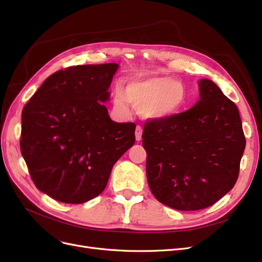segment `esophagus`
<instances>
[{
  "label": "esophagus",
  "instance_id": "esophagus-1",
  "mask_svg": "<svg viewBox=\"0 0 262 262\" xmlns=\"http://www.w3.org/2000/svg\"><path fill=\"white\" fill-rule=\"evenodd\" d=\"M142 132H143V130H142L141 126L137 125V128H136V139H137V141H140L142 139Z\"/></svg>",
  "mask_w": 262,
  "mask_h": 262
}]
</instances>
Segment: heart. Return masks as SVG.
Segmentation results:
<instances>
[{
    "mask_svg": "<svg viewBox=\"0 0 262 262\" xmlns=\"http://www.w3.org/2000/svg\"><path fill=\"white\" fill-rule=\"evenodd\" d=\"M187 98L186 90L180 82L168 76H142L133 78L125 91L118 89L115 105L121 112H128V101L141 109L149 119H167L176 115Z\"/></svg>",
    "mask_w": 262,
    "mask_h": 262,
    "instance_id": "b5f03b06",
    "label": "heart"
}]
</instances>
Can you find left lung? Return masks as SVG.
<instances>
[{
  "label": "left lung",
  "instance_id": "8db88e82",
  "mask_svg": "<svg viewBox=\"0 0 262 262\" xmlns=\"http://www.w3.org/2000/svg\"><path fill=\"white\" fill-rule=\"evenodd\" d=\"M200 99L167 119H149L142 144L150 191L179 211L209 208L232 190L246 146L238 108L207 78Z\"/></svg>",
  "mask_w": 262,
  "mask_h": 262
}]
</instances>
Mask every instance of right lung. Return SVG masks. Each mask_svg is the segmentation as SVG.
<instances>
[{
  "label": "right lung",
  "instance_id": "1",
  "mask_svg": "<svg viewBox=\"0 0 262 262\" xmlns=\"http://www.w3.org/2000/svg\"><path fill=\"white\" fill-rule=\"evenodd\" d=\"M118 67L60 70L23 109L21 155L35 186L54 200L78 204L100 194L116 162L136 142V123L113 121L102 105Z\"/></svg>",
  "mask_w": 262,
  "mask_h": 262
}]
</instances>
